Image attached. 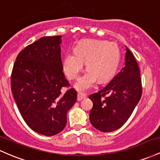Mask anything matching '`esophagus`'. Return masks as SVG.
I'll return each mask as SVG.
<instances>
[{"mask_svg": "<svg viewBox=\"0 0 160 160\" xmlns=\"http://www.w3.org/2000/svg\"><path fill=\"white\" fill-rule=\"evenodd\" d=\"M85 97L86 96L84 95H82V94H80V93H78V102H80V101L82 100V99L85 98Z\"/></svg>", "mask_w": 160, "mask_h": 160, "instance_id": "34e87169", "label": "esophagus"}]
</instances>
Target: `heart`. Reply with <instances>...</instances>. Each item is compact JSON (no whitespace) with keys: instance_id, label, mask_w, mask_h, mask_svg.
<instances>
[{"instance_id":"1","label":"heart","mask_w":160,"mask_h":160,"mask_svg":"<svg viewBox=\"0 0 160 160\" xmlns=\"http://www.w3.org/2000/svg\"><path fill=\"white\" fill-rule=\"evenodd\" d=\"M120 50L114 42L88 40L80 42L74 52L66 53L64 57V72L71 80L78 78L86 62L87 71L75 83L74 88L85 92L92 88L97 81L103 82L110 80L118 68Z\"/></svg>"}]
</instances>
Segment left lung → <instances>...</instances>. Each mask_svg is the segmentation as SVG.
Listing matches in <instances>:
<instances>
[{
	"label": "left lung",
	"mask_w": 160,
	"mask_h": 160,
	"mask_svg": "<svg viewBox=\"0 0 160 160\" xmlns=\"http://www.w3.org/2000/svg\"><path fill=\"white\" fill-rule=\"evenodd\" d=\"M126 50L124 67L104 87L89 97L93 103L89 120L96 129L103 132L123 126L142 94L138 65L131 51L127 47Z\"/></svg>",
	"instance_id": "1"
}]
</instances>
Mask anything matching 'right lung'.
Masks as SVG:
<instances>
[{"mask_svg":"<svg viewBox=\"0 0 160 160\" xmlns=\"http://www.w3.org/2000/svg\"><path fill=\"white\" fill-rule=\"evenodd\" d=\"M62 36L43 37L16 57L11 89L23 120L33 131L52 136L64 129L67 113L77 101L68 86L61 59Z\"/></svg>","mask_w":160,"mask_h":160,"instance_id":"1","label":"right lung"}]
</instances>
